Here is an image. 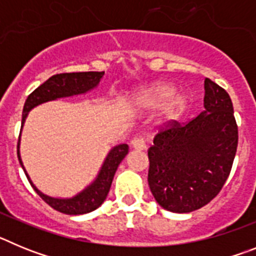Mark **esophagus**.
I'll list each match as a JSON object with an SVG mask.
<instances>
[{"label":"esophagus","instance_id":"34e87169","mask_svg":"<svg viewBox=\"0 0 256 256\" xmlns=\"http://www.w3.org/2000/svg\"><path fill=\"white\" fill-rule=\"evenodd\" d=\"M132 146L136 150H144L146 148V144L142 138H134L132 141Z\"/></svg>","mask_w":256,"mask_h":256}]
</instances>
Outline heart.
Here are the masks:
<instances>
[{
    "label": "heart",
    "instance_id": "1",
    "mask_svg": "<svg viewBox=\"0 0 256 256\" xmlns=\"http://www.w3.org/2000/svg\"><path fill=\"white\" fill-rule=\"evenodd\" d=\"M177 88L170 83H156L146 88L137 97V104L142 108H162L160 123L172 124L180 119L188 108V97L176 94Z\"/></svg>",
    "mask_w": 256,
    "mask_h": 256
}]
</instances>
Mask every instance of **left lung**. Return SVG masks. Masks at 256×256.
I'll list each match as a JSON object with an SVG mask.
<instances>
[{"label":"left lung","instance_id":"left-lung-1","mask_svg":"<svg viewBox=\"0 0 256 256\" xmlns=\"http://www.w3.org/2000/svg\"><path fill=\"white\" fill-rule=\"evenodd\" d=\"M205 110L187 123L164 124L148 148V186L158 204L190 212L224 186L238 144L234 105L224 88L205 78Z\"/></svg>","mask_w":256,"mask_h":256}]
</instances>
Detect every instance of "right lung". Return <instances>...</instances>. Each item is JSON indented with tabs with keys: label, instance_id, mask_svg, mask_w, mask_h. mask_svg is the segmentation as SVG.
I'll return each mask as SVG.
<instances>
[{
	"label": "right lung",
	"instance_id": "obj_1",
	"mask_svg": "<svg viewBox=\"0 0 256 256\" xmlns=\"http://www.w3.org/2000/svg\"><path fill=\"white\" fill-rule=\"evenodd\" d=\"M102 76L104 72L61 73L52 76L51 78L47 79L44 84H40V87L36 88L34 91L28 96L26 104H24V108H22V124H24L26 115L34 106L47 102V101L56 100V98H60V97L84 94V92L96 87L101 80V78H102ZM126 154H128V144H123L114 148L108 152V158H106L102 168L100 170V174H98V177H97V180L92 183L91 186L87 187L84 191L80 192L76 198H54L38 191L34 184L32 183V180H29L28 174H26V169L22 166V159H20L19 141H18V158H19L20 165H22L24 172H26V176L28 178L29 183L32 184V187L40 196V198L46 204H48L52 209L64 212V214H69V216H79V214L94 212V209H97L102 204L104 200L108 196V191H110L115 172H116L122 160L126 158Z\"/></svg>",
	"mask_w": 256,
	"mask_h": 256
}]
</instances>
